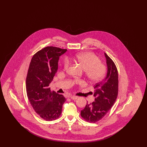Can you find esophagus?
I'll return each instance as SVG.
<instances>
[{
    "instance_id": "obj_1",
    "label": "esophagus",
    "mask_w": 147,
    "mask_h": 147,
    "mask_svg": "<svg viewBox=\"0 0 147 147\" xmlns=\"http://www.w3.org/2000/svg\"><path fill=\"white\" fill-rule=\"evenodd\" d=\"M70 98L73 100H76L78 98V96H70Z\"/></svg>"
}]
</instances>
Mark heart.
<instances>
[{
    "label": "heart",
    "mask_w": 147,
    "mask_h": 147,
    "mask_svg": "<svg viewBox=\"0 0 147 147\" xmlns=\"http://www.w3.org/2000/svg\"><path fill=\"white\" fill-rule=\"evenodd\" d=\"M85 70V73L89 79L94 82L101 80L105 77L106 69L105 65L100 63V60L97 56L91 52H83L78 53L73 57ZM70 64L68 58L64 60L63 67L67 69Z\"/></svg>",
    "instance_id": "1"
}]
</instances>
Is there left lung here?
<instances>
[{"label": "left lung", "mask_w": 147, "mask_h": 147, "mask_svg": "<svg viewBox=\"0 0 147 147\" xmlns=\"http://www.w3.org/2000/svg\"><path fill=\"white\" fill-rule=\"evenodd\" d=\"M107 74L104 80L94 86L95 100L87 103L81 111V116L89 122L95 123L102 119L114 104L118 95L119 79L117 68L112 59L104 53Z\"/></svg>", "instance_id": "8db88e82"}]
</instances>
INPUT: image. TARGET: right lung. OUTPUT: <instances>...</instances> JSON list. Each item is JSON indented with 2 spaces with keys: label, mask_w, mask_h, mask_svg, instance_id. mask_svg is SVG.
I'll list each match as a JSON object with an SVG mask.
<instances>
[{
  "label": "right lung",
  "mask_w": 147,
  "mask_h": 147,
  "mask_svg": "<svg viewBox=\"0 0 147 147\" xmlns=\"http://www.w3.org/2000/svg\"><path fill=\"white\" fill-rule=\"evenodd\" d=\"M67 51L46 47L35 54L30 63L26 80L27 96L35 112L46 121L58 119L65 101L63 95L51 92L49 85L58 69L59 57Z\"/></svg>",
  "instance_id": "add662e5"
}]
</instances>
